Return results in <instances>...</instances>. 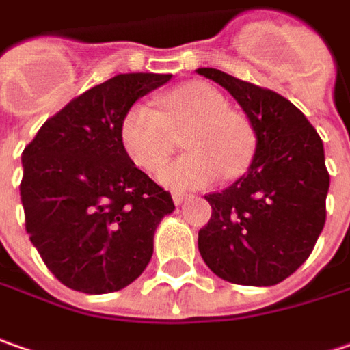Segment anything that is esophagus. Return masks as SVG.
Instances as JSON below:
<instances>
[{"instance_id": "obj_1", "label": "esophagus", "mask_w": 350, "mask_h": 350, "mask_svg": "<svg viewBox=\"0 0 350 350\" xmlns=\"http://www.w3.org/2000/svg\"><path fill=\"white\" fill-rule=\"evenodd\" d=\"M186 200H188V196L182 193V191H174V193H172V202H174L176 205H182Z\"/></svg>"}]
</instances>
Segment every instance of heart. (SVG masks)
<instances>
[{
    "label": "heart",
    "instance_id": "obj_1",
    "mask_svg": "<svg viewBox=\"0 0 350 350\" xmlns=\"http://www.w3.org/2000/svg\"><path fill=\"white\" fill-rule=\"evenodd\" d=\"M184 135L188 154L160 166L157 180L170 190H196L235 178L247 170L254 154L249 125L229 113L219 90L205 82L178 85L160 98V111L135 103L119 123V139L129 159L154 170L174 148V135Z\"/></svg>",
    "mask_w": 350,
    "mask_h": 350
}]
</instances>
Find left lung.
<instances>
[{
    "instance_id": "8db88e82",
    "label": "left lung",
    "mask_w": 350,
    "mask_h": 350,
    "mask_svg": "<svg viewBox=\"0 0 350 350\" xmlns=\"http://www.w3.org/2000/svg\"><path fill=\"white\" fill-rule=\"evenodd\" d=\"M196 72L235 98L256 139L249 170L229 188L205 196L211 219L198 233V249L223 280L274 286L308 260L323 231L329 191L323 143L280 94L217 68Z\"/></svg>"
}]
</instances>
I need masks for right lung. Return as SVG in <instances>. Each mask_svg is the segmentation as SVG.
<instances>
[{
  "label": "right lung",
  "mask_w": 350,
  "mask_h": 350,
  "mask_svg": "<svg viewBox=\"0 0 350 350\" xmlns=\"http://www.w3.org/2000/svg\"><path fill=\"white\" fill-rule=\"evenodd\" d=\"M172 74H117L72 99L25 146L21 204L31 243L58 280L109 294L150 262L154 231L174 211L119 139L125 111Z\"/></svg>",
  "instance_id": "add662e5"
}]
</instances>
